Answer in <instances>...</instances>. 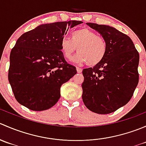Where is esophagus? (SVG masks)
Masks as SVG:
<instances>
[{"label":"esophagus","instance_id":"34e87169","mask_svg":"<svg viewBox=\"0 0 146 146\" xmlns=\"http://www.w3.org/2000/svg\"><path fill=\"white\" fill-rule=\"evenodd\" d=\"M76 70H77V72L78 73H82V69L80 68H79V67H76Z\"/></svg>","mask_w":146,"mask_h":146}]
</instances>
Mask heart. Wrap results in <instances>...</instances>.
I'll use <instances>...</instances> for the list:
<instances>
[{
	"mask_svg": "<svg viewBox=\"0 0 146 146\" xmlns=\"http://www.w3.org/2000/svg\"><path fill=\"white\" fill-rule=\"evenodd\" d=\"M76 48L78 53L74 61L94 66L103 61L107 55L108 46L103 36L97 35L88 28H81L72 32L70 39L64 37L60 42V49L67 60L72 58Z\"/></svg>",
	"mask_w": 146,
	"mask_h": 146,
	"instance_id": "heart-1",
	"label": "heart"
}]
</instances>
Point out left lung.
Masks as SVG:
<instances>
[{
  "instance_id": "1",
  "label": "left lung",
  "mask_w": 146,
  "mask_h": 146,
  "mask_svg": "<svg viewBox=\"0 0 146 146\" xmlns=\"http://www.w3.org/2000/svg\"><path fill=\"white\" fill-rule=\"evenodd\" d=\"M107 41L100 64L82 70V101L100 114L112 113L131 99L138 83L139 54L129 36L108 25L87 23Z\"/></svg>"
}]
</instances>
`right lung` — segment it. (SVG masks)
I'll return each mask as SVG.
<instances>
[{"mask_svg": "<svg viewBox=\"0 0 146 146\" xmlns=\"http://www.w3.org/2000/svg\"><path fill=\"white\" fill-rule=\"evenodd\" d=\"M81 23L70 20L41 25L17 39L10 52L8 80L20 104L33 111L56 104L61 86L77 73L65 60L60 42L69 28Z\"/></svg>", "mask_w": 146, "mask_h": 146, "instance_id": "1", "label": "right lung"}]
</instances>
